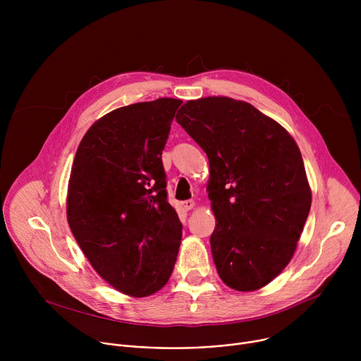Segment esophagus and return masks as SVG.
I'll use <instances>...</instances> for the list:
<instances>
[{
    "instance_id": "1",
    "label": "esophagus",
    "mask_w": 361,
    "mask_h": 361,
    "mask_svg": "<svg viewBox=\"0 0 361 361\" xmlns=\"http://www.w3.org/2000/svg\"><path fill=\"white\" fill-rule=\"evenodd\" d=\"M195 207V201L194 200H185L183 201V209L184 210H191Z\"/></svg>"
}]
</instances>
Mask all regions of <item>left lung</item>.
<instances>
[{
    "label": "left lung",
    "instance_id": "obj_1",
    "mask_svg": "<svg viewBox=\"0 0 361 361\" xmlns=\"http://www.w3.org/2000/svg\"><path fill=\"white\" fill-rule=\"evenodd\" d=\"M176 120L209 157L210 243L220 279L237 291L267 286L293 259L312 207L297 142L277 121L230 97L190 99Z\"/></svg>",
    "mask_w": 361,
    "mask_h": 361
}]
</instances>
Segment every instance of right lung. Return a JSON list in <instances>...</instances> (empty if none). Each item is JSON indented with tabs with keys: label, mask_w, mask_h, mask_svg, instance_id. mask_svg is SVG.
I'll return each instance as SVG.
<instances>
[{
	"label": "right lung",
	"mask_w": 361,
	"mask_h": 361,
	"mask_svg": "<svg viewBox=\"0 0 361 361\" xmlns=\"http://www.w3.org/2000/svg\"><path fill=\"white\" fill-rule=\"evenodd\" d=\"M181 102L159 98L101 117L71 167L70 228L99 277L131 297L161 290L177 260L183 226L167 201L161 152Z\"/></svg>",
	"instance_id": "obj_1"
}]
</instances>
